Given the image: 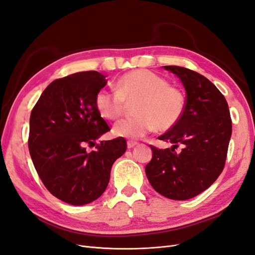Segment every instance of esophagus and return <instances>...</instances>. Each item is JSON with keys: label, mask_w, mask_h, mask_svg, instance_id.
<instances>
[{"label": "esophagus", "mask_w": 255, "mask_h": 255, "mask_svg": "<svg viewBox=\"0 0 255 255\" xmlns=\"http://www.w3.org/2000/svg\"><path fill=\"white\" fill-rule=\"evenodd\" d=\"M137 144H138V142H136V141L128 140V149H132V148H134V146H136Z\"/></svg>", "instance_id": "1"}]
</instances>
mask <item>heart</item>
Listing matches in <instances>:
<instances>
[{"mask_svg": "<svg viewBox=\"0 0 255 255\" xmlns=\"http://www.w3.org/2000/svg\"><path fill=\"white\" fill-rule=\"evenodd\" d=\"M116 90L100 89L95 99L99 114L106 120H117L125 112L126 103L136 100L137 116L116 123V136L138 139L157 128L161 132L173 128L186 109L183 92L163 76L148 69H136L123 74L115 85Z\"/></svg>", "mask_w": 255, "mask_h": 255, "instance_id": "obj_1", "label": "heart"}]
</instances>
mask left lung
Instances as JSON below:
<instances>
[{
    "label": "left lung",
    "instance_id": "1",
    "mask_svg": "<svg viewBox=\"0 0 255 255\" xmlns=\"http://www.w3.org/2000/svg\"><path fill=\"white\" fill-rule=\"evenodd\" d=\"M179 76L186 90V109L177 125L158 139L171 148L151 145L153 156L145 166L151 186L172 200H187L207 189L226 165L231 134L228 102L205 76L180 66H164ZM181 145V151L175 149Z\"/></svg>",
    "mask_w": 255,
    "mask_h": 255
}]
</instances>
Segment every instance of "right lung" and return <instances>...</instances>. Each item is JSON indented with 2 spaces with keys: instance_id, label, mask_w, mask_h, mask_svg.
<instances>
[{
  "instance_id": "1",
  "label": "right lung",
  "mask_w": 255,
  "mask_h": 255,
  "mask_svg": "<svg viewBox=\"0 0 255 255\" xmlns=\"http://www.w3.org/2000/svg\"><path fill=\"white\" fill-rule=\"evenodd\" d=\"M105 78L87 71L53 81L30 113L28 149L36 171L54 197L71 205L101 197L113 164L127 151L123 137L96 143L111 130L95 103Z\"/></svg>"
}]
</instances>
